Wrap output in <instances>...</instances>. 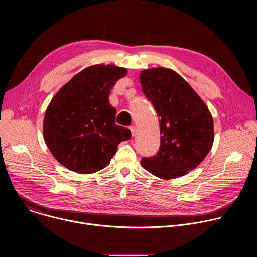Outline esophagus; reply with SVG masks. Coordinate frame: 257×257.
Segmentation results:
<instances>
[{
    "mask_svg": "<svg viewBox=\"0 0 257 257\" xmlns=\"http://www.w3.org/2000/svg\"><path fill=\"white\" fill-rule=\"evenodd\" d=\"M130 130H131L132 135L134 136V135L136 134V127H135V126H132V127H130Z\"/></svg>",
    "mask_w": 257,
    "mask_h": 257,
    "instance_id": "esophagus-1",
    "label": "esophagus"
}]
</instances>
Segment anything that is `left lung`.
I'll return each mask as SVG.
<instances>
[{"label": "left lung", "mask_w": 257, "mask_h": 257, "mask_svg": "<svg viewBox=\"0 0 257 257\" xmlns=\"http://www.w3.org/2000/svg\"><path fill=\"white\" fill-rule=\"evenodd\" d=\"M143 93L160 118L161 146L142 167L169 180L194 170L209 153L214 138L213 121L205 102L178 73L158 67L140 73Z\"/></svg>", "instance_id": "obj_1"}]
</instances>
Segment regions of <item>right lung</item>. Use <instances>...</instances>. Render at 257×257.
I'll use <instances>...</instances> for the list:
<instances>
[{
	"label": "right lung",
	"mask_w": 257,
	"mask_h": 257,
	"mask_svg": "<svg viewBox=\"0 0 257 257\" xmlns=\"http://www.w3.org/2000/svg\"><path fill=\"white\" fill-rule=\"evenodd\" d=\"M115 65H93L80 71L51 100L44 118V138L54 158L78 174L105 168L121 141L131 138L128 128L115 123L116 108L108 95L127 75Z\"/></svg>",
	"instance_id": "right-lung-1"
}]
</instances>
